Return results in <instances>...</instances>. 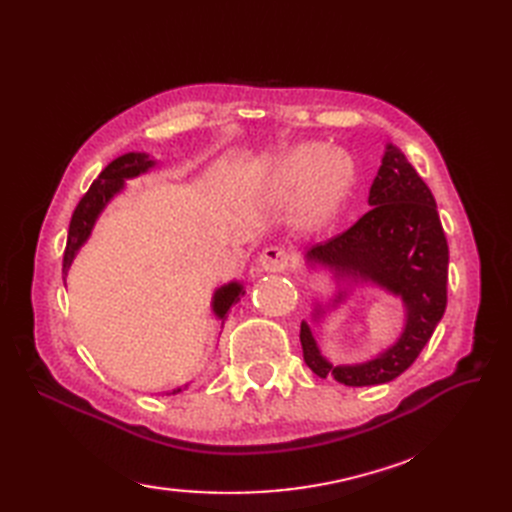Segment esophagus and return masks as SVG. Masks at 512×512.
<instances>
[{"label": "esophagus", "instance_id": "esophagus-1", "mask_svg": "<svg viewBox=\"0 0 512 512\" xmlns=\"http://www.w3.org/2000/svg\"><path fill=\"white\" fill-rule=\"evenodd\" d=\"M258 265L262 271L282 273L290 265V254L284 250L282 245H269V247H265V252L260 254Z\"/></svg>", "mask_w": 512, "mask_h": 512}]
</instances>
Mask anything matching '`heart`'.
Wrapping results in <instances>:
<instances>
[{
	"label": "heart",
	"instance_id": "1",
	"mask_svg": "<svg viewBox=\"0 0 512 512\" xmlns=\"http://www.w3.org/2000/svg\"><path fill=\"white\" fill-rule=\"evenodd\" d=\"M339 161L345 164L344 171ZM350 175V164L342 153H320L318 145H299L275 164L271 185L280 194H297V213L305 222H322L344 200Z\"/></svg>",
	"mask_w": 512,
	"mask_h": 512
}]
</instances>
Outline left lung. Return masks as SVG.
Listing matches in <instances>:
<instances>
[{"label":"left lung","instance_id":"8db88e82","mask_svg":"<svg viewBox=\"0 0 512 512\" xmlns=\"http://www.w3.org/2000/svg\"><path fill=\"white\" fill-rule=\"evenodd\" d=\"M371 209L342 235L307 250L312 267L333 271L337 282L374 284L395 294L406 307L404 331L378 356L354 365L324 359L312 329L301 322V346L307 367L320 378L346 386L391 382L416 361L446 309L448 243L427 183L395 145H386L378 175L369 190ZM346 299L339 290L333 307ZM324 307H314V320Z\"/></svg>","mask_w":512,"mask_h":512}]
</instances>
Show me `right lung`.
<instances>
[{
    "label": "right lung",
    "mask_w": 512,
    "mask_h": 512,
    "mask_svg": "<svg viewBox=\"0 0 512 512\" xmlns=\"http://www.w3.org/2000/svg\"><path fill=\"white\" fill-rule=\"evenodd\" d=\"M153 166H156V160H151L147 153L132 151V153H126V156H119L117 160H113L98 175V179L91 183V188L79 200V205H76V209L72 213V220H70L68 243H66V252H64V282H66V275H68V269L72 265L76 252H79L81 245L89 239L91 230H94V224L98 220V215L104 211V207L111 203V198L115 194H119L123 190L126 179H134L138 175H143ZM241 294H245V290H243V284H239V282H230V284H224L222 288L215 290L211 307H213V314L222 320V324L228 316V309L241 299ZM185 389H188V384L179 386V389H173L166 395H177Z\"/></svg>",
    "instance_id": "1"
}]
</instances>
